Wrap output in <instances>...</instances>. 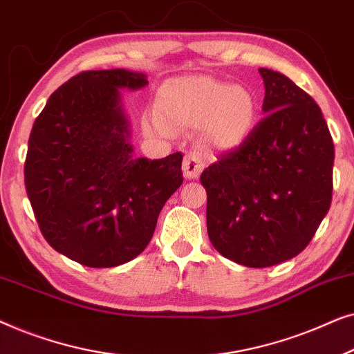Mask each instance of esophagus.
Returning a JSON list of instances; mask_svg holds the SVG:
<instances>
[{
    "label": "esophagus",
    "instance_id": "esophagus-1",
    "mask_svg": "<svg viewBox=\"0 0 354 354\" xmlns=\"http://www.w3.org/2000/svg\"><path fill=\"white\" fill-rule=\"evenodd\" d=\"M182 167H183V174H185V177H188V178L200 177L203 169H205V161H203L201 153H198V151L187 153L185 158H183Z\"/></svg>",
    "mask_w": 354,
    "mask_h": 354
}]
</instances>
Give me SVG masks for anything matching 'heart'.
Segmentation results:
<instances>
[{"label": "heart", "instance_id": "1", "mask_svg": "<svg viewBox=\"0 0 354 354\" xmlns=\"http://www.w3.org/2000/svg\"><path fill=\"white\" fill-rule=\"evenodd\" d=\"M158 132L205 128L206 140L217 148L239 147L248 137L256 118L254 98L243 88H232L211 77H185L162 86L156 104Z\"/></svg>", "mask_w": 354, "mask_h": 354}]
</instances>
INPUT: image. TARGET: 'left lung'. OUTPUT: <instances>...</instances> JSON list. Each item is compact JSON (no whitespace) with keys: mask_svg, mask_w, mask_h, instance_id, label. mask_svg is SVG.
<instances>
[{"mask_svg":"<svg viewBox=\"0 0 354 354\" xmlns=\"http://www.w3.org/2000/svg\"><path fill=\"white\" fill-rule=\"evenodd\" d=\"M266 115L200 177L207 235L227 259L269 268L309 245L332 203L333 142L316 101L261 67Z\"/></svg>","mask_w":354,"mask_h":354,"instance_id":"1","label":"left lung"}]
</instances>
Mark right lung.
Segmentation results:
<instances>
[{
  "mask_svg": "<svg viewBox=\"0 0 354 354\" xmlns=\"http://www.w3.org/2000/svg\"><path fill=\"white\" fill-rule=\"evenodd\" d=\"M147 84L125 69L80 72L33 122L24 182L37 224L53 248L88 268L137 258L183 182L182 153L132 158L119 88Z\"/></svg>",
  "mask_w": 354,
  "mask_h": 354,
  "instance_id": "1",
  "label": "right lung"
}]
</instances>
